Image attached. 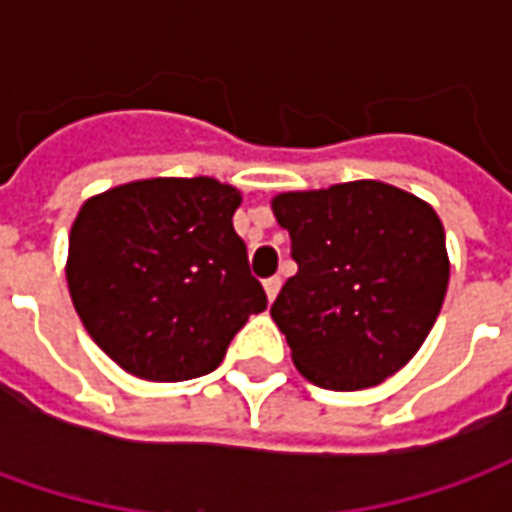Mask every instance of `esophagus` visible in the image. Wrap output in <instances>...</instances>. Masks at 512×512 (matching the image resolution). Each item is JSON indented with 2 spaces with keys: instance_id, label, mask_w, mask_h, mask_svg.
I'll list each match as a JSON object with an SVG mask.
<instances>
[{
  "instance_id": "1",
  "label": "esophagus",
  "mask_w": 512,
  "mask_h": 512,
  "mask_svg": "<svg viewBox=\"0 0 512 512\" xmlns=\"http://www.w3.org/2000/svg\"><path fill=\"white\" fill-rule=\"evenodd\" d=\"M263 288H266L268 301H274V299H277L279 288H282V279H279V277H268L266 282H263Z\"/></svg>"
}]
</instances>
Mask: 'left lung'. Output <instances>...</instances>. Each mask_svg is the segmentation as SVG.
I'll return each mask as SVG.
<instances>
[{
    "instance_id": "8db88e82",
    "label": "left lung",
    "mask_w": 512,
    "mask_h": 512,
    "mask_svg": "<svg viewBox=\"0 0 512 512\" xmlns=\"http://www.w3.org/2000/svg\"><path fill=\"white\" fill-rule=\"evenodd\" d=\"M271 205L299 266L271 304L293 365L337 392L395 376L425 343L450 282L436 211L378 180L288 191Z\"/></svg>"
}]
</instances>
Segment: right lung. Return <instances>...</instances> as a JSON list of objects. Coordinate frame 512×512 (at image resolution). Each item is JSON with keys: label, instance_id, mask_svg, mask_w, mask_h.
Segmentation results:
<instances>
[{"label": "right lung", "instance_id": "right-lung-1", "mask_svg": "<svg viewBox=\"0 0 512 512\" xmlns=\"http://www.w3.org/2000/svg\"><path fill=\"white\" fill-rule=\"evenodd\" d=\"M213 178H150L82 205L68 244L73 307L98 348L145 381H189L222 365L249 315L266 310L233 213Z\"/></svg>", "mask_w": 512, "mask_h": 512}]
</instances>
